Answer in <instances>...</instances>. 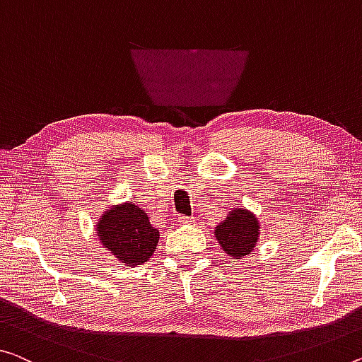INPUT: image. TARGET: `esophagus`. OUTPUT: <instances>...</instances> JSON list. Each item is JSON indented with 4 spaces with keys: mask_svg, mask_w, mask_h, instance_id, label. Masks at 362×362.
Returning a JSON list of instances; mask_svg holds the SVG:
<instances>
[{
    "mask_svg": "<svg viewBox=\"0 0 362 362\" xmlns=\"http://www.w3.org/2000/svg\"><path fill=\"white\" fill-rule=\"evenodd\" d=\"M177 221H180L181 225H187V223H191V218H189V216H186V215H180L177 216Z\"/></svg>",
    "mask_w": 362,
    "mask_h": 362,
    "instance_id": "obj_1",
    "label": "esophagus"
}]
</instances>
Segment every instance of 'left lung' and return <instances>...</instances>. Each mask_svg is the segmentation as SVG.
Here are the masks:
<instances>
[{
  "label": "left lung",
  "instance_id": "1",
  "mask_svg": "<svg viewBox=\"0 0 362 362\" xmlns=\"http://www.w3.org/2000/svg\"><path fill=\"white\" fill-rule=\"evenodd\" d=\"M215 238L221 249L233 259H243L249 255L257 244L260 223L247 209H235L226 218L215 226Z\"/></svg>",
  "mask_w": 362,
  "mask_h": 362
}]
</instances>
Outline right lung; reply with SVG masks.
<instances>
[{"mask_svg": "<svg viewBox=\"0 0 362 362\" xmlns=\"http://www.w3.org/2000/svg\"><path fill=\"white\" fill-rule=\"evenodd\" d=\"M97 236L105 249L124 265L147 262L158 244L160 231L150 225L147 214L136 204L108 209L97 221Z\"/></svg>", "mask_w": 362, "mask_h": 362, "instance_id": "add662e5", "label": "right lung"}]
</instances>
